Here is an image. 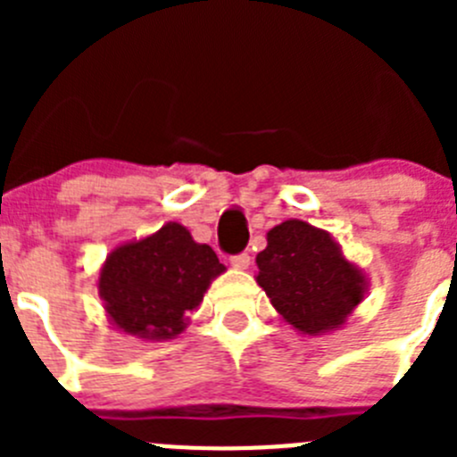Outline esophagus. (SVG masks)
I'll use <instances>...</instances> for the list:
<instances>
[{
  "label": "esophagus",
  "instance_id": "esophagus-1",
  "mask_svg": "<svg viewBox=\"0 0 457 457\" xmlns=\"http://www.w3.org/2000/svg\"><path fill=\"white\" fill-rule=\"evenodd\" d=\"M249 263H252V256H249V253H237V256L231 258V265L236 270H247Z\"/></svg>",
  "mask_w": 457,
  "mask_h": 457
}]
</instances>
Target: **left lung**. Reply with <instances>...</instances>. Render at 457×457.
<instances>
[{"mask_svg":"<svg viewBox=\"0 0 457 457\" xmlns=\"http://www.w3.org/2000/svg\"><path fill=\"white\" fill-rule=\"evenodd\" d=\"M256 265L258 286L278 316L309 337L345 325L369 290L366 274L345 258L341 245L302 220L270 228L268 247L256 256Z\"/></svg>","mask_w":457,"mask_h":457,"instance_id":"1","label":"left lung"}]
</instances>
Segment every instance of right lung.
<instances>
[{
  "instance_id": "add662e5",
  "label": "right lung",
  "mask_w": 457,
  "mask_h": 457,
  "mask_svg": "<svg viewBox=\"0 0 457 457\" xmlns=\"http://www.w3.org/2000/svg\"><path fill=\"white\" fill-rule=\"evenodd\" d=\"M224 265L179 221L119 245L104 258L98 295L109 322L144 341L179 337Z\"/></svg>"
}]
</instances>
